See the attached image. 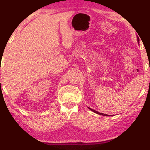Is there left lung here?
Segmentation results:
<instances>
[{"label":"left lung","mask_w":150,"mask_h":150,"mask_svg":"<svg viewBox=\"0 0 150 150\" xmlns=\"http://www.w3.org/2000/svg\"><path fill=\"white\" fill-rule=\"evenodd\" d=\"M89 108L90 110H91L93 112H96V113H97V114H99V115H104V116H106L107 115H106V114H104V113H101V112H98V111H96V110H93V109H91V108H90L89 107Z\"/></svg>","instance_id":"left-lung-1"}]
</instances>
